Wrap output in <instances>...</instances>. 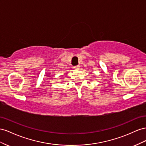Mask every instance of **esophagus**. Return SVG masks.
Here are the masks:
<instances>
[{"instance_id": "34e87169", "label": "esophagus", "mask_w": 146, "mask_h": 146, "mask_svg": "<svg viewBox=\"0 0 146 146\" xmlns=\"http://www.w3.org/2000/svg\"><path fill=\"white\" fill-rule=\"evenodd\" d=\"M74 68H76V69H78V68H80V65H75V66H74Z\"/></svg>"}]
</instances>
